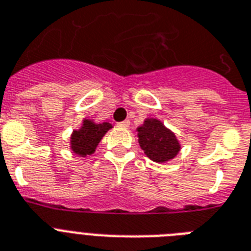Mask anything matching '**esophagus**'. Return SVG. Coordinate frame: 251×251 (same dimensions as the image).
I'll return each instance as SVG.
<instances>
[{
	"mask_svg": "<svg viewBox=\"0 0 251 251\" xmlns=\"http://www.w3.org/2000/svg\"><path fill=\"white\" fill-rule=\"evenodd\" d=\"M117 126H119V127H121V129H127V127L130 126V121L129 120H125V121L119 122V124H117Z\"/></svg>",
	"mask_w": 251,
	"mask_h": 251,
	"instance_id": "esophagus-1",
	"label": "esophagus"
}]
</instances>
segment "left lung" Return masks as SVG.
Here are the masks:
<instances>
[{
	"instance_id": "left-lung-1",
	"label": "left lung",
	"mask_w": 251,
	"mask_h": 251,
	"mask_svg": "<svg viewBox=\"0 0 251 251\" xmlns=\"http://www.w3.org/2000/svg\"><path fill=\"white\" fill-rule=\"evenodd\" d=\"M138 142L144 154L157 163H166L178 154L181 144L175 132L154 117L145 119L136 129Z\"/></svg>"
}]
</instances>
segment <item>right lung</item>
Here are the masks:
<instances>
[{"label":"right lung","instance_id":"right-lung-1","mask_svg":"<svg viewBox=\"0 0 251 251\" xmlns=\"http://www.w3.org/2000/svg\"><path fill=\"white\" fill-rule=\"evenodd\" d=\"M112 127L109 122L97 124L93 120L84 119L79 129L71 132L70 149L80 157L93 154L103 136Z\"/></svg>","mask_w":251,"mask_h":251}]
</instances>
